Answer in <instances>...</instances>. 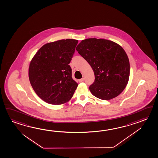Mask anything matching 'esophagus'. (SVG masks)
<instances>
[{
  "instance_id": "34e87169",
  "label": "esophagus",
  "mask_w": 158,
  "mask_h": 158,
  "mask_svg": "<svg viewBox=\"0 0 158 158\" xmlns=\"http://www.w3.org/2000/svg\"><path fill=\"white\" fill-rule=\"evenodd\" d=\"M79 82H82V81H84V78H81V79H80V80H79Z\"/></svg>"
}]
</instances>
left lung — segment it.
<instances>
[{
	"label": "left lung",
	"instance_id": "obj_1",
	"mask_svg": "<svg viewBox=\"0 0 158 158\" xmlns=\"http://www.w3.org/2000/svg\"><path fill=\"white\" fill-rule=\"evenodd\" d=\"M76 50L94 72L95 81L89 87L94 96L108 100L124 90L130 77V62L121 45L106 39L90 38L81 41Z\"/></svg>",
	"mask_w": 158,
	"mask_h": 158
}]
</instances>
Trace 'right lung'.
Instances as JSON below:
<instances>
[{
  "mask_svg": "<svg viewBox=\"0 0 158 158\" xmlns=\"http://www.w3.org/2000/svg\"><path fill=\"white\" fill-rule=\"evenodd\" d=\"M77 43V40L63 39L45 44L31 59L28 68L31 86L48 104L68 102L77 87L69 65Z\"/></svg>",
  "mask_w": 158,
  "mask_h": 158,
  "instance_id": "obj_1",
  "label": "right lung"
}]
</instances>
